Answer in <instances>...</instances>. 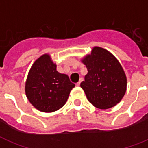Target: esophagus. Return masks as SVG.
<instances>
[{
  "label": "esophagus",
  "mask_w": 148,
  "mask_h": 148,
  "mask_svg": "<svg viewBox=\"0 0 148 148\" xmlns=\"http://www.w3.org/2000/svg\"><path fill=\"white\" fill-rule=\"evenodd\" d=\"M83 80H84V79H83V78H80V80H79V82H78L77 84V86H79L80 85V84H81V82L83 81Z\"/></svg>",
  "instance_id": "34e87169"
}]
</instances>
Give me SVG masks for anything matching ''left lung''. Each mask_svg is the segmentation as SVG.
Here are the masks:
<instances>
[{"mask_svg":"<svg viewBox=\"0 0 148 148\" xmlns=\"http://www.w3.org/2000/svg\"><path fill=\"white\" fill-rule=\"evenodd\" d=\"M80 60L88 71L85 80L80 84L88 101L99 109L117 105L127 86L126 75L117 59L107 49L94 47L91 53Z\"/></svg>","mask_w":148,"mask_h":148,"instance_id":"left-lung-1","label":"left lung"}]
</instances>
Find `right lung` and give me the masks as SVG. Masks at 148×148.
Segmentation results:
<instances>
[{"label": "right lung", "mask_w": 148, "mask_h": 148, "mask_svg": "<svg viewBox=\"0 0 148 148\" xmlns=\"http://www.w3.org/2000/svg\"><path fill=\"white\" fill-rule=\"evenodd\" d=\"M75 84L67 74L56 70L50 55L43 54L34 61L28 71L25 91L27 99L36 109L51 113L62 108Z\"/></svg>", "instance_id": "1"}]
</instances>
